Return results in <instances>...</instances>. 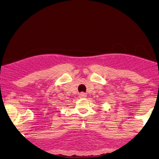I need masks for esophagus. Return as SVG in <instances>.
<instances>
[{"label":"esophagus","instance_id":"esophagus-1","mask_svg":"<svg viewBox=\"0 0 159 159\" xmlns=\"http://www.w3.org/2000/svg\"><path fill=\"white\" fill-rule=\"evenodd\" d=\"M79 96H80V98H85L86 96H87V95H86V94H85V93H80Z\"/></svg>","mask_w":159,"mask_h":159}]
</instances>
